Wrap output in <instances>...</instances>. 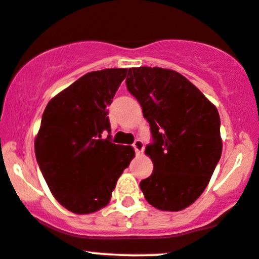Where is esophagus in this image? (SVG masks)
<instances>
[{
  "label": "esophagus",
  "mask_w": 259,
  "mask_h": 259,
  "mask_svg": "<svg viewBox=\"0 0 259 259\" xmlns=\"http://www.w3.org/2000/svg\"><path fill=\"white\" fill-rule=\"evenodd\" d=\"M133 148H134V150H135V152H137V155L141 154V152H143V150H144V143L138 139V140H135L134 144H133Z\"/></svg>",
  "instance_id": "obj_1"
}]
</instances>
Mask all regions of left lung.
Here are the masks:
<instances>
[{
  "label": "left lung",
  "instance_id": "obj_1",
  "mask_svg": "<svg viewBox=\"0 0 259 259\" xmlns=\"http://www.w3.org/2000/svg\"><path fill=\"white\" fill-rule=\"evenodd\" d=\"M126 88L143 108L154 170L140 182L146 201L181 211L205 191L222 152L219 111L184 75L159 67L129 68Z\"/></svg>",
  "mask_w": 259,
  "mask_h": 259
}]
</instances>
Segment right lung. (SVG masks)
<instances>
[{"mask_svg": "<svg viewBox=\"0 0 259 259\" xmlns=\"http://www.w3.org/2000/svg\"><path fill=\"white\" fill-rule=\"evenodd\" d=\"M126 68L87 73L50 100L34 140V152L52 195L78 214L108 205L124 168L135 156L132 146L116 145L108 107L126 77Z\"/></svg>", "mask_w": 259, "mask_h": 259, "instance_id": "1", "label": "right lung"}]
</instances>
